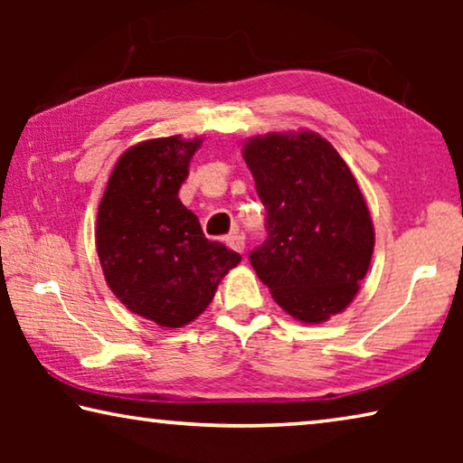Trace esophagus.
Here are the masks:
<instances>
[{"label": "esophagus", "instance_id": "34e87169", "mask_svg": "<svg viewBox=\"0 0 463 463\" xmlns=\"http://www.w3.org/2000/svg\"><path fill=\"white\" fill-rule=\"evenodd\" d=\"M226 245L237 250V253H242L245 250V237L242 234H231V237H226Z\"/></svg>", "mask_w": 463, "mask_h": 463}]
</instances>
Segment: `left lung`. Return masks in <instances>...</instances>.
I'll return each instance as SVG.
<instances>
[{
    "instance_id": "1",
    "label": "left lung",
    "mask_w": 463,
    "mask_h": 463,
    "mask_svg": "<svg viewBox=\"0 0 463 463\" xmlns=\"http://www.w3.org/2000/svg\"><path fill=\"white\" fill-rule=\"evenodd\" d=\"M242 156L268 210V239L249 261L288 315L325 323L354 300L373 253L355 177L317 132L250 138Z\"/></svg>"
}]
</instances>
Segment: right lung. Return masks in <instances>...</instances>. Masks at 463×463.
I'll return each mask as SVG.
<instances>
[{
	"label": "right lung",
	"instance_id": "1",
	"mask_svg": "<svg viewBox=\"0 0 463 463\" xmlns=\"http://www.w3.org/2000/svg\"><path fill=\"white\" fill-rule=\"evenodd\" d=\"M202 140L151 138L130 146L99 202L96 247L106 281L135 315L177 328L200 317L241 255L208 241L177 198Z\"/></svg>",
	"mask_w": 463,
	"mask_h": 463
}]
</instances>
